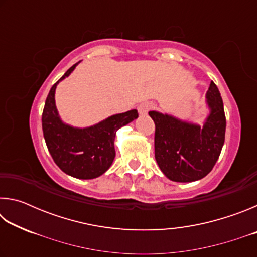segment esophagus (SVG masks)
I'll list each match as a JSON object with an SVG mask.
<instances>
[{"mask_svg":"<svg viewBox=\"0 0 257 257\" xmlns=\"http://www.w3.org/2000/svg\"><path fill=\"white\" fill-rule=\"evenodd\" d=\"M152 107H153V104L149 103V102L139 104V105H138V113L141 115H146L147 113H149V111L152 110Z\"/></svg>","mask_w":257,"mask_h":257,"instance_id":"1","label":"esophagus"}]
</instances>
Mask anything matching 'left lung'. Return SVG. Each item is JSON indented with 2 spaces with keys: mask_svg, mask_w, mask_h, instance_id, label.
<instances>
[{
  "mask_svg": "<svg viewBox=\"0 0 257 257\" xmlns=\"http://www.w3.org/2000/svg\"><path fill=\"white\" fill-rule=\"evenodd\" d=\"M207 115L203 124L168 113L150 111L155 123V160L163 175L176 182L202 179L211 172L224 144L223 102L214 82L205 95Z\"/></svg>",
  "mask_w": 257,
  "mask_h": 257,
  "instance_id": "8db88e82",
  "label": "left lung"
}]
</instances>
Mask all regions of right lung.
Masks as SVG:
<instances>
[{
  "label": "right lung",
  "instance_id": "obj_1",
  "mask_svg": "<svg viewBox=\"0 0 257 257\" xmlns=\"http://www.w3.org/2000/svg\"><path fill=\"white\" fill-rule=\"evenodd\" d=\"M79 63L73 64L52 86L43 111L42 127L47 149L61 170L77 179H94L105 173L113 163L116 130L137 119L138 113L130 110L113 114L85 128L64 122L55 105V89Z\"/></svg>",
  "mask_w": 257,
  "mask_h": 257
}]
</instances>
